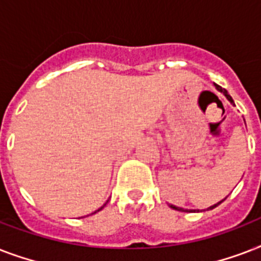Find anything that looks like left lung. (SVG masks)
<instances>
[{
  "instance_id": "left-lung-1",
  "label": "left lung",
  "mask_w": 261,
  "mask_h": 261,
  "mask_svg": "<svg viewBox=\"0 0 261 261\" xmlns=\"http://www.w3.org/2000/svg\"><path fill=\"white\" fill-rule=\"evenodd\" d=\"M215 87H217V89H218L219 92H222V93L225 94V96H226V98H227V100H229V101L233 102V98H231L230 94L227 93V90H226V89H223V88H221V87H219V85H215ZM221 203H222V202H219V203H217V204H214V206H211L210 208H208V210H211V208H214V207H217V206H218V204H221ZM171 207H172V208H174V210H178V211H187V210H184V208H181V207L172 206V204H171Z\"/></svg>"
}]
</instances>
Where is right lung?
<instances>
[{"label": "right lung", "mask_w": 261, "mask_h": 261, "mask_svg": "<svg viewBox=\"0 0 261 261\" xmlns=\"http://www.w3.org/2000/svg\"><path fill=\"white\" fill-rule=\"evenodd\" d=\"M101 208H102V207H101ZM101 208H98V210H97V211H100V210H101ZM97 211H94V213H97Z\"/></svg>", "instance_id": "obj_1"}]
</instances>
